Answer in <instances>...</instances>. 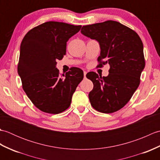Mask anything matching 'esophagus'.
<instances>
[{"label": "esophagus", "mask_w": 160, "mask_h": 160, "mask_svg": "<svg viewBox=\"0 0 160 160\" xmlns=\"http://www.w3.org/2000/svg\"><path fill=\"white\" fill-rule=\"evenodd\" d=\"M86 74H87V71H84V78L86 77Z\"/></svg>", "instance_id": "1"}]
</instances>
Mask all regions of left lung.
<instances>
[{
	"instance_id": "1",
	"label": "left lung",
	"mask_w": 160,
	"mask_h": 160,
	"mask_svg": "<svg viewBox=\"0 0 160 160\" xmlns=\"http://www.w3.org/2000/svg\"><path fill=\"white\" fill-rule=\"evenodd\" d=\"M81 33L100 43L98 67L110 65L106 77L93 71L86 75L93 84L89 94L91 106L104 113L121 109L140 85L145 67L141 38L132 29L113 20L83 26Z\"/></svg>"
}]
</instances>
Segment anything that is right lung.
Masks as SVG:
<instances>
[{"label":"right lung","mask_w":160,"mask_h":160,"mask_svg":"<svg viewBox=\"0 0 160 160\" xmlns=\"http://www.w3.org/2000/svg\"><path fill=\"white\" fill-rule=\"evenodd\" d=\"M81 25L49 21L32 29L20 47L18 73L22 89L32 103L43 112L58 114L69 107L83 71L71 67L60 75L56 61L66 54L67 42Z\"/></svg>","instance_id":"1"}]
</instances>
